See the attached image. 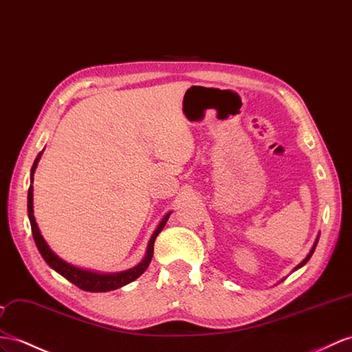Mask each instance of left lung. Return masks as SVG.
<instances>
[{
    "mask_svg": "<svg viewBox=\"0 0 352 352\" xmlns=\"http://www.w3.org/2000/svg\"><path fill=\"white\" fill-rule=\"evenodd\" d=\"M317 244H318V236H317V241H315V244H314V247L311 248V251H309V254L305 257V260H303V262H300L299 265H297V266L294 267V270H297V269H299V267H302L303 265H306V263H308V260H309V258H311V256L314 254V251H315V247H317Z\"/></svg>",
    "mask_w": 352,
    "mask_h": 352,
    "instance_id": "left-lung-1",
    "label": "left lung"
}]
</instances>
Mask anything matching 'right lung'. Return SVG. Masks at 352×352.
Returning a JSON list of instances; mask_svg holds the SVG:
<instances>
[{
    "instance_id": "add662e5",
    "label": "right lung",
    "mask_w": 352,
    "mask_h": 352,
    "mask_svg": "<svg viewBox=\"0 0 352 352\" xmlns=\"http://www.w3.org/2000/svg\"><path fill=\"white\" fill-rule=\"evenodd\" d=\"M41 153H38V156H37V159H35L34 165L31 168V186L28 188V217H30V223H31V230H32L35 245H37L41 257L46 260V263L52 269H55L58 274H60L62 276L67 278L69 283H73L74 285H77L78 288H82V290H85V292H94V293H96V292H110V290H116V288H120L126 284L135 281V279L146 272V269L148 267V265L151 262V257H153V251H155L156 236L162 232V229L165 228V224L169 219L170 212L166 214L164 220L160 221L157 229L155 230V233H153L151 238H150L146 257H144L142 262L135 267L123 270V272H117V274H96V272H90V270H85V269H80V267L69 265V263L64 262V260H62L60 257H58L55 253H53L50 247L47 245V242L44 241L43 235L40 233L37 223H35L34 205H32V192H34L32 183H34L35 168H37V165H38Z\"/></svg>"
}]
</instances>
